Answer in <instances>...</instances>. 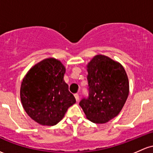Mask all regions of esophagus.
Masks as SVG:
<instances>
[{"label": "esophagus", "instance_id": "1", "mask_svg": "<svg viewBox=\"0 0 153 153\" xmlns=\"http://www.w3.org/2000/svg\"><path fill=\"white\" fill-rule=\"evenodd\" d=\"M74 96H75L76 101H78V100H79V94H78V93H76V94H74Z\"/></svg>", "mask_w": 153, "mask_h": 153}]
</instances>
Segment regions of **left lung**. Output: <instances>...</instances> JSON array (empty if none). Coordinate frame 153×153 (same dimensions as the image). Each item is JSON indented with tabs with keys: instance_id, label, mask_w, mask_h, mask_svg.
Wrapping results in <instances>:
<instances>
[{
	"instance_id": "left-lung-1",
	"label": "left lung",
	"mask_w": 153,
	"mask_h": 153,
	"mask_svg": "<svg viewBox=\"0 0 153 153\" xmlns=\"http://www.w3.org/2000/svg\"><path fill=\"white\" fill-rule=\"evenodd\" d=\"M88 96L80 100L86 117L105 123L116 117L128 98L129 83L123 67L104 55H97L87 65Z\"/></svg>"
}]
</instances>
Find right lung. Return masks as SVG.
I'll use <instances>...</instances> for the list:
<instances>
[{"instance_id":"obj_1","label":"right lung","mask_w":153,"mask_h":153,"mask_svg":"<svg viewBox=\"0 0 153 153\" xmlns=\"http://www.w3.org/2000/svg\"><path fill=\"white\" fill-rule=\"evenodd\" d=\"M65 73L61 62L48 58L30 69L23 79L20 88L22 104L37 123L56 125L76 102L63 79Z\"/></svg>"}]
</instances>
